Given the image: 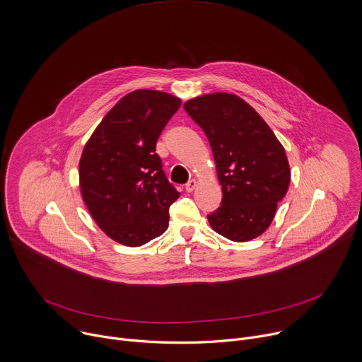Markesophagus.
Listing matches in <instances>:
<instances>
[{
  "instance_id": "esophagus-1",
  "label": "esophagus",
  "mask_w": 362,
  "mask_h": 362,
  "mask_svg": "<svg viewBox=\"0 0 362 362\" xmlns=\"http://www.w3.org/2000/svg\"><path fill=\"white\" fill-rule=\"evenodd\" d=\"M196 186H197V182L194 180V179H192V180H189L187 183H186V186H185V189H186V192H193L194 189H196Z\"/></svg>"
}]
</instances>
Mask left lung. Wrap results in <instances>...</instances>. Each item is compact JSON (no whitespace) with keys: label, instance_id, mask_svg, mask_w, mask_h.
Masks as SVG:
<instances>
[{"label":"left lung","instance_id":"1","mask_svg":"<svg viewBox=\"0 0 362 362\" xmlns=\"http://www.w3.org/2000/svg\"><path fill=\"white\" fill-rule=\"evenodd\" d=\"M187 115L206 134L221 185L218 209L207 214L216 233L249 242L272 224L290 185L283 145L242 98L217 92L187 100Z\"/></svg>","mask_w":362,"mask_h":362}]
</instances>
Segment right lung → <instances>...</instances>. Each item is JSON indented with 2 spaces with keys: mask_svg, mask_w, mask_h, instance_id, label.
<instances>
[{
  "mask_svg": "<svg viewBox=\"0 0 362 362\" xmlns=\"http://www.w3.org/2000/svg\"><path fill=\"white\" fill-rule=\"evenodd\" d=\"M166 92L138 89L100 120L79 162L82 199L115 242L139 247L163 234L180 193L169 183L156 142L180 107Z\"/></svg>",
  "mask_w": 362,
  "mask_h": 362,
  "instance_id": "right-lung-1",
  "label": "right lung"
}]
</instances>
